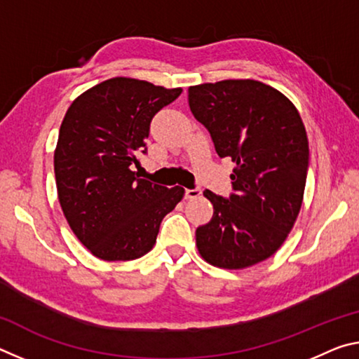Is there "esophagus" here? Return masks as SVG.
<instances>
[{"label":"esophagus","mask_w":359,"mask_h":359,"mask_svg":"<svg viewBox=\"0 0 359 359\" xmlns=\"http://www.w3.org/2000/svg\"><path fill=\"white\" fill-rule=\"evenodd\" d=\"M201 193H203V190L201 188H187L185 190V198L187 199H196V198H199L201 196Z\"/></svg>","instance_id":"esophagus-1"}]
</instances>
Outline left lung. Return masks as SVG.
<instances>
[{
    "label": "left lung",
    "mask_w": 359,
    "mask_h": 359,
    "mask_svg": "<svg viewBox=\"0 0 359 359\" xmlns=\"http://www.w3.org/2000/svg\"><path fill=\"white\" fill-rule=\"evenodd\" d=\"M188 104L210 133L220 158L236 163L228 198L210 190L214 217L196 229L208 263L242 269L274 255L301 210L309 171V141L287 96L258 81L190 87Z\"/></svg>",
    "instance_id": "left-lung-1"
}]
</instances>
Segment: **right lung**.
<instances>
[{
    "label": "right lung",
    "mask_w": 359,
    "mask_h": 359,
    "mask_svg": "<svg viewBox=\"0 0 359 359\" xmlns=\"http://www.w3.org/2000/svg\"><path fill=\"white\" fill-rule=\"evenodd\" d=\"M136 79L115 77L72 102L60 126L53 155L58 199L77 239L104 261L144 257L160 224L184 198L139 179L133 166L147 154L151 118L180 96Z\"/></svg>",
    "instance_id": "right-lung-1"
}]
</instances>
